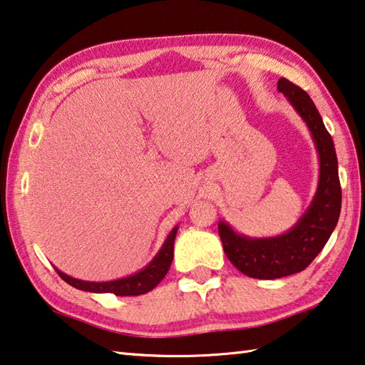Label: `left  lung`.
<instances>
[{
    "label": "left lung",
    "mask_w": 365,
    "mask_h": 365,
    "mask_svg": "<svg viewBox=\"0 0 365 365\" xmlns=\"http://www.w3.org/2000/svg\"><path fill=\"white\" fill-rule=\"evenodd\" d=\"M277 91L287 97L308 125L319 155V182L307 212L292 228L279 236L249 237L237 233L227 222H218V235L228 260L242 274L255 279H277L307 268L326 246L341 209L339 161L334 140L314 102L286 78L277 81Z\"/></svg>",
    "instance_id": "obj_1"
}]
</instances>
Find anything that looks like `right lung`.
Returning a JSON list of instances; mask_svg holds the SVG:
<instances>
[{"mask_svg": "<svg viewBox=\"0 0 365 365\" xmlns=\"http://www.w3.org/2000/svg\"><path fill=\"white\" fill-rule=\"evenodd\" d=\"M177 230H178V227L172 228L168 237H165L163 247L155 255L153 260L147 264V267L142 268L140 271H137V273H134V274L121 277V279L105 281V282H91V281L76 279V277L65 274V273H62V271H58L57 268H56V271L65 282L70 284V286H73V287L79 289V290H84V292L115 294L118 297L147 294V292H150V290H153L158 284L164 279V276L168 274L170 263H172V258H174V242H175Z\"/></svg>", "mask_w": 365, "mask_h": 365, "instance_id": "add662e5", "label": "right lung"}]
</instances>
